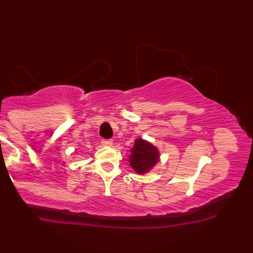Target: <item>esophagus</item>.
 <instances>
[{
	"label": "esophagus",
	"instance_id": "obj_1",
	"mask_svg": "<svg viewBox=\"0 0 253 253\" xmlns=\"http://www.w3.org/2000/svg\"><path fill=\"white\" fill-rule=\"evenodd\" d=\"M102 144H103L104 147H112L113 141L112 140H102Z\"/></svg>",
	"mask_w": 253,
	"mask_h": 253
}]
</instances>
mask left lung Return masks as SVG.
<instances>
[{
  "label": "left lung",
  "mask_w": 253,
  "mask_h": 253,
  "mask_svg": "<svg viewBox=\"0 0 253 253\" xmlns=\"http://www.w3.org/2000/svg\"><path fill=\"white\" fill-rule=\"evenodd\" d=\"M129 164L137 174H147L160 161L159 149L142 138H137L130 149Z\"/></svg>",
  "instance_id": "8db88e82"
}]
</instances>
